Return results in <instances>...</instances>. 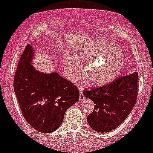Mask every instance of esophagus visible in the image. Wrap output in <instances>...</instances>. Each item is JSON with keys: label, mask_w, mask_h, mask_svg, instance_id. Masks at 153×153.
I'll list each match as a JSON object with an SVG mask.
<instances>
[{"label": "esophagus", "mask_w": 153, "mask_h": 153, "mask_svg": "<svg viewBox=\"0 0 153 153\" xmlns=\"http://www.w3.org/2000/svg\"><path fill=\"white\" fill-rule=\"evenodd\" d=\"M79 92H80V95H79V100L80 101H83L85 100V97L83 94V91L81 88H79Z\"/></svg>", "instance_id": "esophagus-1"}]
</instances>
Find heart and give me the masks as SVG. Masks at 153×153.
I'll use <instances>...</instances> for the list:
<instances>
[{"label":"heart","mask_w":153,"mask_h":153,"mask_svg":"<svg viewBox=\"0 0 153 153\" xmlns=\"http://www.w3.org/2000/svg\"><path fill=\"white\" fill-rule=\"evenodd\" d=\"M87 62L83 70V77L88 84L104 85L120 76L125 60L120 47L114 43L100 40L92 42L77 50L74 58L65 59L67 76L71 81L81 78L79 62Z\"/></svg>","instance_id":"b5f03b06"}]
</instances>
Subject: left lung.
I'll return each mask as SVG.
<instances>
[{
	"label": "left lung",
	"mask_w": 153,
	"mask_h": 153,
	"mask_svg": "<svg viewBox=\"0 0 153 153\" xmlns=\"http://www.w3.org/2000/svg\"><path fill=\"white\" fill-rule=\"evenodd\" d=\"M138 73L123 76L108 84L83 93L95 104L87 117L91 127L97 132L112 131L122 124L135 105L138 91Z\"/></svg>",
	"instance_id": "8db88e82"
}]
</instances>
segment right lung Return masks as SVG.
Returning <instances> with one entry per match:
<instances>
[{"mask_svg": "<svg viewBox=\"0 0 153 153\" xmlns=\"http://www.w3.org/2000/svg\"><path fill=\"white\" fill-rule=\"evenodd\" d=\"M34 54L33 46L27 45L14 74V93L27 122L39 132L51 133L78 101L79 91L57 72L46 74L35 69L31 65Z\"/></svg>", "mask_w": 153, "mask_h": 153, "instance_id": "add662e5", "label": "right lung"}]
</instances>
